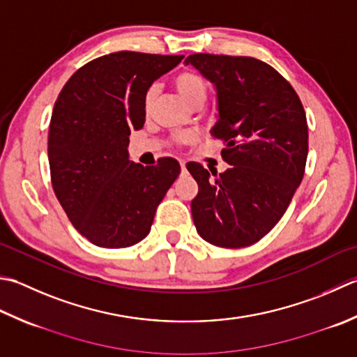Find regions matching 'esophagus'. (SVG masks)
<instances>
[{
  "label": "esophagus",
  "mask_w": 357,
  "mask_h": 357,
  "mask_svg": "<svg viewBox=\"0 0 357 357\" xmlns=\"http://www.w3.org/2000/svg\"><path fill=\"white\" fill-rule=\"evenodd\" d=\"M181 172H183V173H185L187 172V167H185V162H184V160H181Z\"/></svg>",
  "instance_id": "obj_1"
}]
</instances>
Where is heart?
<instances>
[{
    "instance_id": "obj_1",
    "label": "heart",
    "mask_w": 357,
    "mask_h": 357,
    "mask_svg": "<svg viewBox=\"0 0 357 357\" xmlns=\"http://www.w3.org/2000/svg\"><path fill=\"white\" fill-rule=\"evenodd\" d=\"M174 88H176L178 94L181 96V99H183L188 107H195V105H201L204 103L206 97H207V85L206 82L202 80V77L198 75L197 73L193 71H181L176 77H174ZM158 89L156 86H150L146 89V93L144 96V107L145 109L150 108V105L153 103L156 97ZM188 136H183L181 137V141L187 142L188 141Z\"/></svg>"
}]
</instances>
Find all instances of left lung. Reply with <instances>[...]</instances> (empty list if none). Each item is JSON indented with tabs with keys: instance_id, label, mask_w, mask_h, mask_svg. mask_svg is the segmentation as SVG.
<instances>
[{
	"instance_id": "left-lung-1",
	"label": "left lung",
	"mask_w": 357,
	"mask_h": 357,
	"mask_svg": "<svg viewBox=\"0 0 357 357\" xmlns=\"http://www.w3.org/2000/svg\"><path fill=\"white\" fill-rule=\"evenodd\" d=\"M197 68L216 91L218 116L211 136L222 139L226 172L208 173L198 162L187 170L198 183L192 201L202 240L238 249L260 241L288 208L303 179L308 123L303 105L288 82L268 63L252 57L193 54Z\"/></svg>"
}]
</instances>
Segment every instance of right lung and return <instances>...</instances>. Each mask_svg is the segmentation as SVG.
<instances>
[{
	"mask_svg": "<svg viewBox=\"0 0 357 357\" xmlns=\"http://www.w3.org/2000/svg\"><path fill=\"white\" fill-rule=\"evenodd\" d=\"M184 55L121 51L73 74L54 105L47 158L52 187L74 227L99 248L121 249L150 234L181 165L130 160L131 130L145 122L144 96Z\"/></svg>",
	"mask_w": 357,
	"mask_h": 357,
	"instance_id": "1",
	"label": "right lung"
}]
</instances>
